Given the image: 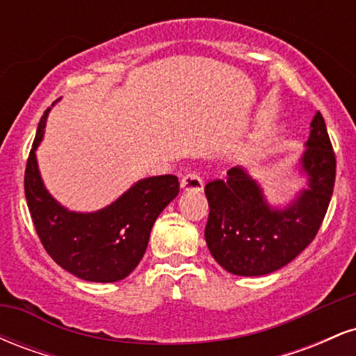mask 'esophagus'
<instances>
[{
  "instance_id": "obj_1",
  "label": "esophagus",
  "mask_w": 356,
  "mask_h": 356,
  "mask_svg": "<svg viewBox=\"0 0 356 356\" xmlns=\"http://www.w3.org/2000/svg\"><path fill=\"white\" fill-rule=\"evenodd\" d=\"M181 187L186 192H201L204 189L202 177L197 172H187L186 175H182Z\"/></svg>"
}]
</instances>
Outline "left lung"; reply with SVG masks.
<instances>
[{
	"instance_id": "left-lung-1",
	"label": "left lung",
	"mask_w": 356,
	"mask_h": 356,
	"mask_svg": "<svg viewBox=\"0 0 356 356\" xmlns=\"http://www.w3.org/2000/svg\"><path fill=\"white\" fill-rule=\"evenodd\" d=\"M300 172L308 187L286 207L269 206L263 187L232 167L227 177L206 186V236L212 257L238 276H263L286 266L314 239L333 194L337 159L320 112L312 120Z\"/></svg>"
}]
</instances>
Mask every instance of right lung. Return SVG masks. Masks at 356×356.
<instances>
[{
  "label": "right lung",
  "mask_w": 356,
  "mask_h": 356,
  "mask_svg": "<svg viewBox=\"0 0 356 356\" xmlns=\"http://www.w3.org/2000/svg\"><path fill=\"white\" fill-rule=\"evenodd\" d=\"M48 112L36 129L24 170V195L36 234L51 259L73 276L93 283L124 280L140 263L155 219L179 194L177 177L142 179L95 212L68 211L47 191L36 162Z\"/></svg>",
  "instance_id": "1"
}]
</instances>
